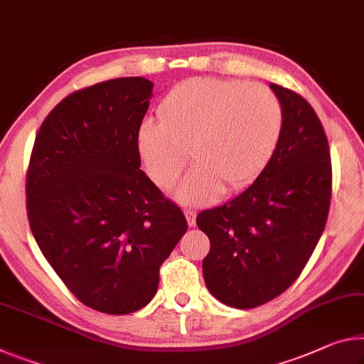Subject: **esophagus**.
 <instances>
[{"label": "esophagus", "instance_id": "1", "mask_svg": "<svg viewBox=\"0 0 364 364\" xmlns=\"http://www.w3.org/2000/svg\"><path fill=\"white\" fill-rule=\"evenodd\" d=\"M184 215H186V220H188V225L189 227H196V212L193 210H186L184 212Z\"/></svg>", "mask_w": 364, "mask_h": 364}]
</instances>
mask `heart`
I'll use <instances>...</instances> for the list:
<instances>
[{"label":"heart","instance_id":"obj_1","mask_svg":"<svg viewBox=\"0 0 364 364\" xmlns=\"http://www.w3.org/2000/svg\"><path fill=\"white\" fill-rule=\"evenodd\" d=\"M159 114L161 121L146 119L137 132L141 159L152 181L168 188L191 149L196 165L175 191L188 205L251 186L272 159L284 126L274 92L241 80H184L160 103Z\"/></svg>","mask_w":364,"mask_h":364}]
</instances>
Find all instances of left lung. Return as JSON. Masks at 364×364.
Returning a JSON list of instances; mask_svg holds the SVG:
<instances>
[{"instance_id":"left-lung-1","label":"left lung","mask_w":364,"mask_h":364,"mask_svg":"<svg viewBox=\"0 0 364 364\" xmlns=\"http://www.w3.org/2000/svg\"><path fill=\"white\" fill-rule=\"evenodd\" d=\"M284 112L279 146L261 176L196 218L210 240L205 285L232 308L261 306L301 274L324 232L332 191L331 152L313 107L270 84Z\"/></svg>"}]
</instances>
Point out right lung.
I'll use <instances>...</instances> for the list:
<instances>
[{"label": "right lung", "instance_id": "add662e5", "mask_svg": "<svg viewBox=\"0 0 364 364\" xmlns=\"http://www.w3.org/2000/svg\"><path fill=\"white\" fill-rule=\"evenodd\" d=\"M154 84L119 77L68 95L40 126L27 173L32 235L80 303L129 314L151 303L188 223L141 170Z\"/></svg>", "mask_w": 364, "mask_h": 364}]
</instances>
